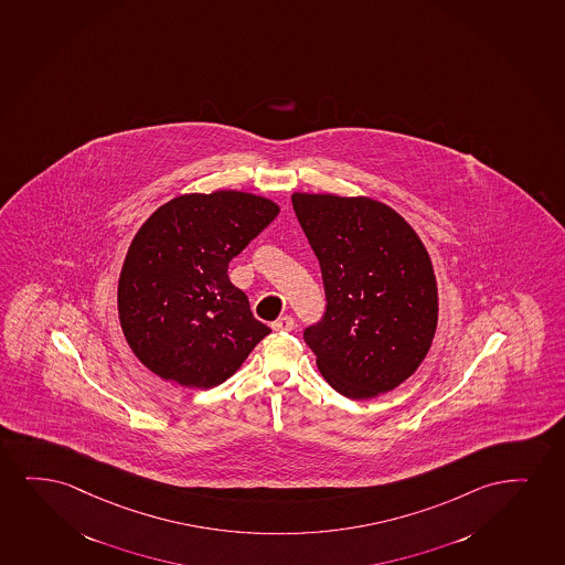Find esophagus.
<instances>
[{"mask_svg":"<svg viewBox=\"0 0 565 565\" xmlns=\"http://www.w3.org/2000/svg\"><path fill=\"white\" fill-rule=\"evenodd\" d=\"M294 328V318L289 315L279 316L276 322H271V330L274 331H291Z\"/></svg>","mask_w":565,"mask_h":565,"instance_id":"esophagus-1","label":"esophagus"}]
</instances>
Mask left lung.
Listing matches in <instances>:
<instances>
[{"instance_id": "8db88e82", "label": "left lung", "mask_w": 565, "mask_h": 565, "mask_svg": "<svg viewBox=\"0 0 565 565\" xmlns=\"http://www.w3.org/2000/svg\"><path fill=\"white\" fill-rule=\"evenodd\" d=\"M291 201L328 299L322 322L305 330L318 370L354 401L393 391L418 370L437 330L429 253L382 201L301 191Z\"/></svg>"}]
</instances>
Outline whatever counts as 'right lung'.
<instances>
[{
	"instance_id": "add662e5",
	"label": "right lung",
	"mask_w": 565,
	"mask_h": 565,
	"mask_svg": "<svg viewBox=\"0 0 565 565\" xmlns=\"http://www.w3.org/2000/svg\"><path fill=\"white\" fill-rule=\"evenodd\" d=\"M278 213L271 199L216 190L170 199L141 224L117 302L126 341L147 370L182 387H216L270 333L227 278V263Z\"/></svg>"
}]
</instances>
